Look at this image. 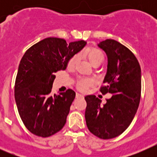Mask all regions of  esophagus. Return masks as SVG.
<instances>
[{"mask_svg": "<svg viewBox=\"0 0 157 157\" xmlns=\"http://www.w3.org/2000/svg\"><path fill=\"white\" fill-rule=\"evenodd\" d=\"M83 98V95H82V94H76V98Z\"/></svg>", "mask_w": 157, "mask_h": 157, "instance_id": "1", "label": "esophagus"}]
</instances>
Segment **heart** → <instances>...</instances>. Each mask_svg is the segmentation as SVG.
Wrapping results in <instances>:
<instances>
[{
    "instance_id": "b5f03b06",
    "label": "heart",
    "mask_w": 157,
    "mask_h": 157,
    "mask_svg": "<svg viewBox=\"0 0 157 157\" xmlns=\"http://www.w3.org/2000/svg\"><path fill=\"white\" fill-rule=\"evenodd\" d=\"M86 56L88 57L89 60L90 61V63L93 65H94L97 63H102L104 60V55L101 50L98 49V48H90L86 52ZM78 60V55H75L74 56H72L68 61L67 66L70 68L74 67L77 63ZM94 84V81L91 78H79L77 81V88L80 91L82 92H86L89 89V87H90Z\"/></svg>"
}]
</instances>
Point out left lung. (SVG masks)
Instances as JSON below:
<instances>
[{
	"mask_svg": "<svg viewBox=\"0 0 157 157\" xmlns=\"http://www.w3.org/2000/svg\"><path fill=\"white\" fill-rule=\"evenodd\" d=\"M108 56L107 73L101 87L102 94L112 98L101 106L95 95L85 97V118L89 130L101 139H111L124 132L135 116L141 99V72L131 51L113 39L98 44Z\"/></svg>",
	"mask_w": 157,
	"mask_h": 157,
	"instance_id": "left-lung-1",
	"label": "left lung"
}]
</instances>
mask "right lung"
I'll return each instance as SVG.
<instances>
[{"label":"right lung","mask_w":157,"mask_h":157,"mask_svg":"<svg viewBox=\"0 0 157 157\" xmlns=\"http://www.w3.org/2000/svg\"><path fill=\"white\" fill-rule=\"evenodd\" d=\"M86 44L83 40L67 44L62 38L47 37L32 45L22 57L15 99L22 121L32 134L46 138L65 125L75 92L69 89L51 95L55 73L65 70L71 58Z\"/></svg>","instance_id":"1"}]
</instances>
